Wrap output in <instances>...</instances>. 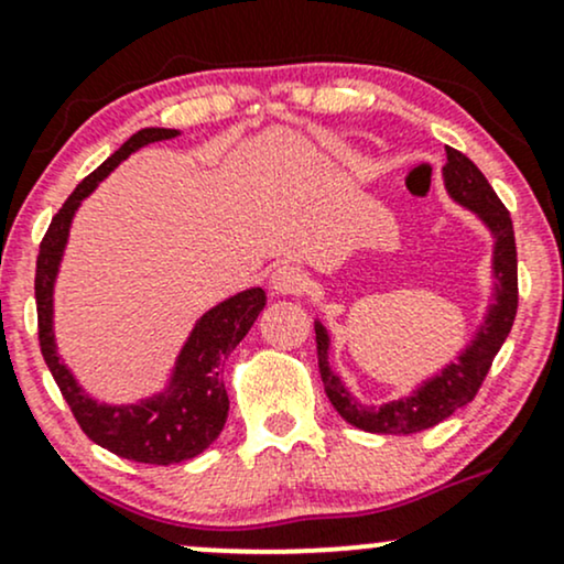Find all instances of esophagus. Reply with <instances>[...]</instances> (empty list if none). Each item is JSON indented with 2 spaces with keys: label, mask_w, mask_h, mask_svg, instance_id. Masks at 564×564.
I'll return each mask as SVG.
<instances>
[{
  "label": "esophagus",
  "mask_w": 564,
  "mask_h": 564,
  "mask_svg": "<svg viewBox=\"0 0 564 564\" xmlns=\"http://www.w3.org/2000/svg\"><path fill=\"white\" fill-rule=\"evenodd\" d=\"M270 283H273V289L278 291V294H304V291H307L310 278L300 268V264L283 262L273 270Z\"/></svg>",
  "instance_id": "esophagus-1"
}]
</instances>
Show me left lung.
<instances>
[{
    "label": "left lung",
    "mask_w": 564,
    "mask_h": 564,
    "mask_svg": "<svg viewBox=\"0 0 564 564\" xmlns=\"http://www.w3.org/2000/svg\"><path fill=\"white\" fill-rule=\"evenodd\" d=\"M445 156H448V164L443 166V174L448 193L458 204L477 212L496 236V304L490 307L485 326L477 332L467 352L458 358V364L445 368L440 377L426 381L422 390L413 392L411 398L392 400L384 405H364L341 387L339 377H334L332 368H328V334L321 323H315L321 379L328 400L345 422L358 426V430L377 432V435H413V432L440 424L458 408L469 405L475 394L480 392L498 349L514 326L520 294H517V243L509 209L496 196L485 174L477 170L475 161H469L456 148H445Z\"/></svg>",
    "instance_id": "left-lung-1"
}]
</instances>
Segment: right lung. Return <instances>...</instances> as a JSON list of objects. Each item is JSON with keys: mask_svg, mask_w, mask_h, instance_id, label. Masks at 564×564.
Segmentation results:
<instances>
[{"mask_svg": "<svg viewBox=\"0 0 564 564\" xmlns=\"http://www.w3.org/2000/svg\"><path fill=\"white\" fill-rule=\"evenodd\" d=\"M174 134H177V129H140L111 159L102 161L93 174H87L76 185V191L57 209L42 243H39L34 278L39 347H42L44 364L53 371V379L61 387L63 398H66L82 432L100 448L116 453V456L140 464H156V467H170V464L198 456L223 432L230 400L223 379H219V366L236 349L238 341L249 334V328L254 326L257 315L264 307V291H241V294L230 296L228 302L212 307L196 323L191 339L180 352L170 392L145 400L140 405L111 408L87 398L82 387L76 384V379L70 377L68 368L57 358L53 336V286L57 264H61L63 249H66L68 241L70 219H74V212L79 209L82 198H87L95 191V185L102 177H108V172L116 170L119 161H124L129 153L148 145V142L170 140Z\"/></svg>", "mask_w": 564, "mask_h": 564, "instance_id": "right-lung-1", "label": "right lung"}]
</instances>
